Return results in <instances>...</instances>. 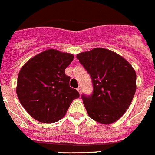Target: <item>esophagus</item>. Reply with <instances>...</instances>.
Wrapping results in <instances>:
<instances>
[{
    "instance_id": "1",
    "label": "esophagus",
    "mask_w": 155,
    "mask_h": 155,
    "mask_svg": "<svg viewBox=\"0 0 155 155\" xmlns=\"http://www.w3.org/2000/svg\"><path fill=\"white\" fill-rule=\"evenodd\" d=\"M78 92H79V94H81V91H82V88H81V87H78Z\"/></svg>"
}]
</instances>
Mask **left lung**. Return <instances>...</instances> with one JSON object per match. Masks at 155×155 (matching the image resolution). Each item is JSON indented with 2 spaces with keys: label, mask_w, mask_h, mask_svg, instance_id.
Instances as JSON below:
<instances>
[{
  "label": "left lung",
  "mask_w": 155,
  "mask_h": 155,
  "mask_svg": "<svg viewBox=\"0 0 155 155\" xmlns=\"http://www.w3.org/2000/svg\"><path fill=\"white\" fill-rule=\"evenodd\" d=\"M77 59L92 79V95L81 96L89 117L107 125L118 120L136 92L134 69L121 55L102 48L81 52Z\"/></svg>",
  "instance_id": "obj_1"
}]
</instances>
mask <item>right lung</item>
<instances>
[{
	"instance_id": "obj_1",
	"label": "right lung",
	"mask_w": 155,
	"mask_h": 155,
	"mask_svg": "<svg viewBox=\"0 0 155 155\" xmlns=\"http://www.w3.org/2000/svg\"><path fill=\"white\" fill-rule=\"evenodd\" d=\"M74 55L48 49L22 67L17 81L18 100L28 114L43 123L56 122L66 114L78 92L70 87L65 70Z\"/></svg>"
}]
</instances>
